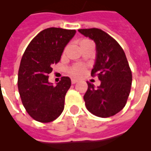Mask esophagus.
Listing matches in <instances>:
<instances>
[{
  "label": "esophagus",
  "instance_id": "esophagus-1",
  "mask_svg": "<svg viewBox=\"0 0 151 151\" xmlns=\"http://www.w3.org/2000/svg\"><path fill=\"white\" fill-rule=\"evenodd\" d=\"M78 80H76V79H72V80H71V83H72V84H73V85H74V84H76V83L78 82Z\"/></svg>",
  "mask_w": 151,
  "mask_h": 151
}]
</instances>
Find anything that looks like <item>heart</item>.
<instances>
[{
	"mask_svg": "<svg viewBox=\"0 0 151 151\" xmlns=\"http://www.w3.org/2000/svg\"><path fill=\"white\" fill-rule=\"evenodd\" d=\"M88 41H89V40H83V41H81V44ZM86 69H87V66H85V65L81 63H78L73 65L71 67H70L69 68L68 73L72 77H74V78H81L85 73Z\"/></svg>",
	"mask_w": 151,
	"mask_h": 151,
	"instance_id": "obj_1",
	"label": "heart"
}]
</instances>
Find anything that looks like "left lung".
Here are the masks:
<instances>
[{
  "label": "left lung",
  "mask_w": 151,
  "mask_h": 151,
  "mask_svg": "<svg viewBox=\"0 0 151 151\" xmlns=\"http://www.w3.org/2000/svg\"><path fill=\"white\" fill-rule=\"evenodd\" d=\"M96 45V59L92 77L101 81L99 87L88 83L84 100L88 110L100 117L114 116L124 107L131 90L132 75L126 55L117 41L97 28L80 29Z\"/></svg>",
  "instance_id": "obj_1"
}]
</instances>
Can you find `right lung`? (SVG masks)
<instances>
[{
  "label": "right lung",
  "mask_w": 151,
  "mask_h": 151,
  "mask_svg": "<svg viewBox=\"0 0 151 151\" xmlns=\"http://www.w3.org/2000/svg\"><path fill=\"white\" fill-rule=\"evenodd\" d=\"M75 33V29L55 27L44 29L30 41L23 53L18 73V88L22 105L35 121L48 123L63 111L70 79L63 77L54 86L48 81V74Z\"/></svg>",
  "instance_id": "1"
}]
</instances>
